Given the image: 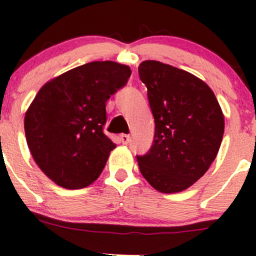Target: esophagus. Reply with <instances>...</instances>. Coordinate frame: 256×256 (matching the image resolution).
I'll return each instance as SVG.
<instances>
[{
  "mask_svg": "<svg viewBox=\"0 0 256 256\" xmlns=\"http://www.w3.org/2000/svg\"><path fill=\"white\" fill-rule=\"evenodd\" d=\"M130 135H125V134H122V135H120V141L122 142L124 144H128L130 142Z\"/></svg>",
  "mask_w": 256,
  "mask_h": 256,
  "instance_id": "34e87169",
  "label": "esophagus"
}]
</instances>
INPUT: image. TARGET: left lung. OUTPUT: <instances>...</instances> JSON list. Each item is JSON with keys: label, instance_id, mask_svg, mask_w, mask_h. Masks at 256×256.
Instances as JSON below:
<instances>
[{"label": "left lung", "instance_id": "8db88e82", "mask_svg": "<svg viewBox=\"0 0 256 256\" xmlns=\"http://www.w3.org/2000/svg\"><path fill=\"white\" fill-rule=\"evenodd\" d=\"M138 76L154 118V144L138 156V168L158 192H182L216 160L224 134L223 112L210 88L188 72L144 60Z\"/></svg>", "mask_w": 256, "mask_h": 256}]
</instances>
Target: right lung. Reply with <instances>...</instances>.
Listing matches in <instances>:
<instances>
[{"label":"right lung","mask_w":256,"mask_h":256,"mask_svg":"<svg viewBox=\"0 0 256 256\" xmlns=\"http://www.w3.org/2000/svg\"><path fill=\"white\" fill-rule=\"evenodd\" d=\"M130 66L92 62L46 82L24 116L33 160L43 174L66 190L98 180L116 144L102 132L106 102L128 82Z\"/></svg>","instance_id":"add662e5"}]
</instances>
